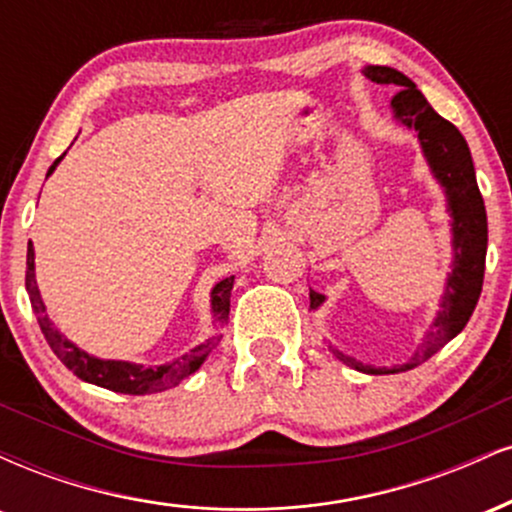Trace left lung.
I'll list each match as a JSON object with an SVG mask.
<instances>
[{
    "label": "left lung",
    "instance_id": "left-lung-1",
    "mask_svg": "<svg viewBox=\"0 0 512 512\" xmlns=\"http://www.w3.org/2000/svg\"><path fill=\"white\" fill-rule=\"evenodd\" d=\"M366 76L373 79L375 84H395L402 88L392 98V108H395L397 120L416 129L428 163H431L440 185L445 187L452 214V248H455V267H452L448 289H445L443 303H440V313L433 322L431 332L426 334L424 344L416 349L409 363L395 368H373L334 351L346 366H354L356 370L370 375H387L421 366L464 330L474 308H477L481 286H484L489 226H486V209L477 185V175H474L472 154H469V146L464 142L460 129L445 117H440L421 96L414 81L397 72V69L368 67ZM322 301H325L322 293L310 291V308H317Z\"/></svg>",
    "mask_w": 512,
    "mask_h": 512
}]
</instances>
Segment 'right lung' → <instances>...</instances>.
Listing matches in <instances>:
<instances>
[{
    "label": "right lung",
    "instance_id": "right-lung-1",
    "mask_svg": "<svg viewBox=\"0 0 512 512\" xmlns=\"http://www.w3.org/2000/svg\"><path fill=\"white\" fill-rule=\"evenodd\" d=\"M62 156L52 163L48 175L55 170L57 163L62 161ZM231 289H233V276H228V279L219 281V284L214 286V291H211V310H214V317L219 322L228 320V310H231ZM26 291L28 296H31L33 313L38 317L40 330H43L50 349L55 351V356L60 358L64 366L72 370L76 378L86 380V383H93L98 387H105V390L122 392V395H151V392H161V390H168V387H175L185 378H190V375L202 366L204 358L211 354V349H214L221 339V337H211L204 344L195 346L190 354L175 358V361L166 363V366L144 368V366H137V363H127V361H101V358L88 356L86 351H81L79 346H74L67 337H64V334L57 332V327L50 322L48 313H45L43 298H40L38 286H35L33 245H28V255H26Z\"/></svg>",
    "mask_w": 512,
    "mask_h": 512
}]
</instances>
